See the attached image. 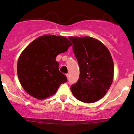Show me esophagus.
I'll list each match as a JSON object with an SVG mask.
<instances>
[{"label": "esophagus", "mask_w": 134, "mask_h": 134, "mask_svg": "<svg viewBox=\"0 0 134 134\" xmlns=\"http://www.w3.org/2000/svg\"><path fill=\"white\" fill-rule=\"evenodd\" d=\"M66 76H67V79H69V74H66Z\"/></svg>", "instance_id": "esophagus-1"}]
</instances>
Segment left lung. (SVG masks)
<instances>
[{"instance_id":"1","label":"left lung","mask_w":134,"mask_h":134,"mask_svg":"<svg viewBox=\"0 0 134 134\" xmlns=\"http://www.w3.org/2000/svg\"><path fill=\"white\" fill-rule=\"evenodd\" d=\"M80 67L78 80L71 87L75 98L86 103L102 98L113 78L110 52L100 41L91 37H69Z\"/></svg>"}]
</instances>
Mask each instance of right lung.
I'll list each match as a JSON object with an SVG mask.
<instances>
[{"instance_id":"add662e5","label":"right lung","mask_w":134,"mask_h":134,"mask_svg":"<svg viewBox=\"0 0 134 134\" xmlns=\"http://www.w3.org/2000/svg\"><path fill=\"white\" fill-rule=\"evenodd\" d=\"M62 36L44 35L32 41L21 53L17 63V75L26 92L38 99H44L57 91L67 81L59 71L56 58L71 46Z\"/></svg>"}]
</instances>
